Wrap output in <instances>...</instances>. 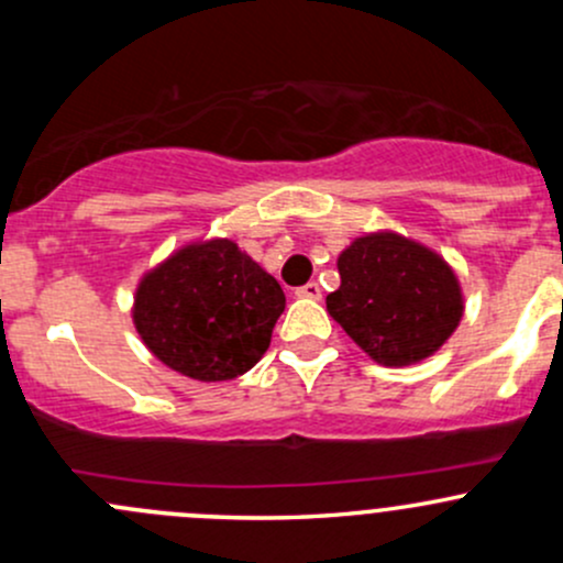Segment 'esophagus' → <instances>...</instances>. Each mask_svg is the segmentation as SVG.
Returning a JSON list of instances; mask_svg holds the SVG:
<instances>
[{
	"label": "esophagus",
	"mask_w": 563,
	"mask_h": 563,
	"mask_svg": "<svg viewBox=\"0 0 563 563\" xmlns=\"http://www.w3.org/2000/svg\"><path fill=\"white\" fill-rule=\"evenodd\" d=\"M297 297L299 299H321V286L316 280L305 283L302 288H297Z\"/></svg>",
	"instance_id": "1"
}]
</instances>
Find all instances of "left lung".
I'll return each instance as SVG.
<instances>
[{"mask_svg": "<svg viewBox=\"0 0 563 563\" xmlns=\"http://www.w3.org/2000/svg\"><path fill=\"white\" fill-rule=\"evenodd\" d=\"M340 288L327 310L384 367L433 356L463 318V291L435 250L395 231L356 236L338 255Z\"/></svg>", "mask_w": 563, "mask_h": 563, "instance_id": "obj_1", "label": "left lung"}]
</instances>
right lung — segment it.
Here are the masks:
<instances>
[{
  "mask_svg": "<svg viewBox=\"0 0 563 563\" xmlns=\"http://www.w3.org/2000/svg\"><path fill=\"white\" fill-rule=\"evenodd\" d=\"M286 310L280 283L231 240H198L144 272L133 323L166 367L196 382H231L266 354Z\"/></svg>",
  "mask_w": 563,
  "mask_h": 563,
  "instance_id": "right-lung-1",
  "label": "right lung"
}]
</instances>
